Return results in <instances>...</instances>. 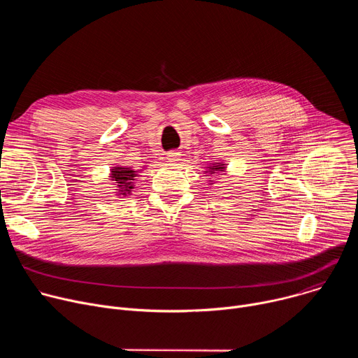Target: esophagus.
Listing matches in <instances>:
<instances>
[{
	"mask_svg": "<svg viewBox=\"0 0 358 358\" xmlns=\"http://www.w3.org/2000/svg\"><path fill=\"white\" fill-rule=\"evenodd\" d=\"M167 160L171 163H177L181 160V155L178 151H170V152H167Z\"/></svg>",
	"mask_w": 358,
	"mask_h": 358,
	"instance_id": "obj_1",
	"label": "esophagus"
}]
</instances>
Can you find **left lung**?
Masks as SVG:
<instances>
[{
	"instance_id": "left-lung-1",
	"label": "left lung",
	"mask_w": 358,
	"mask_h": 358,
	"mask_svg": "<svg viewBox=\"0 0 358 358\" xmlns=\"http://www.w3.org/2000/svg\"><path fill=\"white\" fill-rule=\"evenodd\" d=\"M227 170V166L224 163H213L207 167V171H203V174H211V176H215L218 173H222ZM214 184V182H211Z\"/></svg>"
}]
</instances>
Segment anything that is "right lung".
<instances>
[{"label":"right lung","mask_w":358,"mask_h":358,"mask_svg":"<svg viewBox=\"0 0 358 358\" xmlns=\"http://www.w3.org/2000/svg\"><path fill=\"white\" fill-rule=\"evenodd\" d=\"M140 170H134L131 167L124 166H116L110 170V180L116 185V195L119 196H127L131 194V189L134 188L136 177H138Z\"/></svg>","instance_id":"obj_1"}]
</instances>
